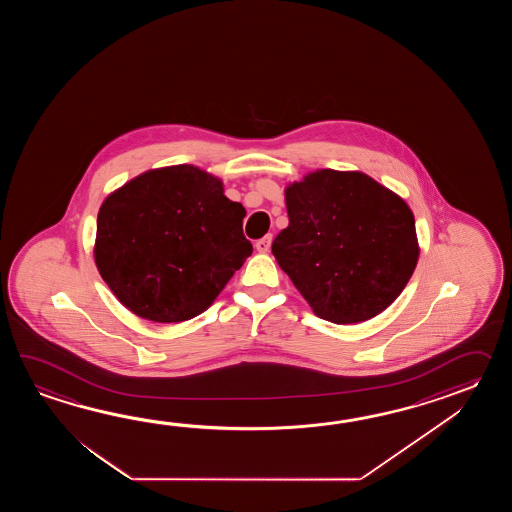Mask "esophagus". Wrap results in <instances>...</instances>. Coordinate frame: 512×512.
<instances>
[{
    "instance_id": "esophagus-1",
    "label": "esophagus",
    "mask_w": 512,
    "mask_h": 512,
    "mask_svg": "<svg viewBox=\"0 0 512 512\" xmlns=\"http://www.w3.org/2000/svg\"><path fill=\"white\" fill-rule=\"evenodd\" d=\"M271 241V234H267V236H263L261 240L256 241V249H258V252H269V249H271Z\"/></svg>"
}]
</instances>
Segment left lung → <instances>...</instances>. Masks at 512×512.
I'll list each match as a JSON object with an SVG mask.
<instances>
[{"label": "left lung", "instance_id": "left-lung-1", "mask_svg": "<svg viewBox=\"0 0 512 512\" xmlns=\"http://www.w3.org/2000/svg\"><path fill=\"white\" fill-rule=\"evenodd\" d=\"M289 227L272 254L315 315L357 324L382 313L414 274L412 210L360 172L318 170L285 190Z\"/></svg>", "mask_w": 512, "mask_h": 512}]
</instances>
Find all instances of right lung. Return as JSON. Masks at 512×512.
I'll return each instance as SVG.
<instances>
[{
  "instance_id": "add662e5",
  "label": "right lung",
  "mask_w": 512,
  "mask_h": 512,
  "mask_svg": "<svg viewBox=\"0 0 512 512\" xmlns=\"http://www.w3.org/2000/svg\"><path fill=\"white\" fill-rule=\"evenodd\" d=\"M245 208L221 181L179 164L135 177L102 203L95 261L135 315L170 324L203 313L252 254Z\"/></svg>"
}]
</instances>
